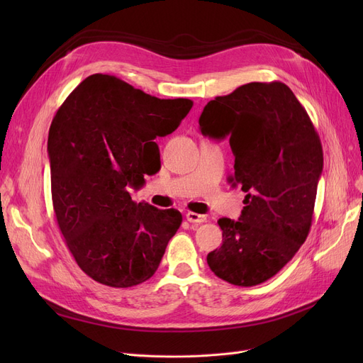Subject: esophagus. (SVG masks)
<instances>
[{"instance_id":"34e87169","label":"esophagus","mask_w":363,"mask_h":363,"mask_svg":"<svg viewBox=\"0 0 363 363\" xmlns=\"http://www.w3.org/2000/svg\"><path fill=\"white\" fill-rule=\"evenodd\" d=\"M186 220L191 222V223H203L207 220V218L204 215H199V213H194V212H188L186 215Z\"/></svg>"}]
</instances>
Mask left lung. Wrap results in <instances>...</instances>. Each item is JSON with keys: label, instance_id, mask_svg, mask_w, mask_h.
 Segmentation results:
<instances>
[{"label": "left lung", "instance_id": "obj_1", "mask_svg": "<svg viewBox=\"0 0 363 363\" xmlns=\"http://www.w3.org/2000/svg\"><path fill=\"white\" fill-rule=\"evenodd\" d=\"M203 135L230 137L233 185L244 193L238 220L222 218V245L207 255L220 279L253 285L277 275L306 241L323 152L308 111L282 82H250L208 101Z\"/></svg>", "mask_w": 363, "mask_h": 363}]
</instances>
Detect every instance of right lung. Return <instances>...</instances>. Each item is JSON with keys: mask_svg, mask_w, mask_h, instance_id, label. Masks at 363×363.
I'll return each instance as SVG.
<instances>
[{"mask_svg": "<svg viewBox=\"0 0 363 363\" xmlns=\"http://www.w3.org/2000/svg\"><path fill=\"white\" fill-rule=\"evenodd\" d=\"M191 107L188 99L160 100L95 73L57 110L48 132L52 207L67 249L94 281L128 289L157 271L182 215L135 203L129 186L160 169L155 140L174 132Z\"/></svg>", "mask_w": 363, "mask_h": 363, "instance_id": "obj_1", "label": "right lung"}]
</instances>
